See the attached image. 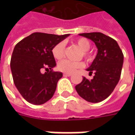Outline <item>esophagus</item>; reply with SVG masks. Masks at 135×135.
<instances>
[{
	"instance_id": "1",
	"label": "esophagus",
	"mask_w": 135,
	"mask_h": 135,
	"mask_svg": "<svg viewBox=\"0 0 135 135\" xmlns=\"http://www.w3.org/2000/svg\"><path fill=\"white\" fill-rule=\"evenodd\" d=\"M63 75L65 76H70L71 74H64Z\"/></svg>"
}]
</instances>
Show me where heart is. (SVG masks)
Segmentation results:
<instances>
[{"label": "heart", "mask_w": 135, "mask_h": 135, "mask_svg": "<svg viewBox=\"0 0 135 135\" xmlns=\"http://www.w3.org/2000/svg\"><path fill=\"white\" fill-rule=\"evenodd\" d=\"M76 44L77 45L82 52V55L85 57L86 59H90V55L88 53V50L90 48V43L86 38L81 37L78 38L74 41ZM52 55L55 59L60 60L64 58L65 53V44L64 42H60L53 47L52 50ZM84 67V63L83 61H72L70 60H63L60 61L58 65V69L64 72L65 74H73L77 69H80Z\"/></svg>", "instance_id": "heart-1"}]
</instances>
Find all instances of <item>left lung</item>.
<instances>
[{
  "mask_svg": "<svg viewBox=\"0 0 135 135\" xmlns=\"http://www.w3.org/2000/svg\"><path fill=\"white\" fill-rule=\"evenodd\" d=\"M79 35L91 40L98 48V54L86 70L89 74L95 73L93 79L83 77L75 86L81 98L91 103L106 99L113 92L120 79L123 64V54L114 39L100 32L83 33Z\"/></svg>",
  "mask_w": 135,
  "mask_h": 135,
  "instance_id": "8db88e82",
  "label": "left lung"
}]
</instances>
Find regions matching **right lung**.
I'll return each mask as SVG.
<instances>
[{
	"instance_id": "1",
	"label": "right lung",
	"mask_w": 135,
	"mask_h": 135,
	"mask_svg": "<svg viewBox=\"0 0 135 135\" xmlns=\"http://www.w3.org/2000/svg\"><path fill=\"white\" fill-rule=\"evenodd\" d=\"M69 35L35 32L15 46L10 61L13 82L28 102L40 105L53 96L63 75L52 70L56 63L52 50ZM44 68L47 72L42 74Z\"/></svg>"
}]
</instances>
